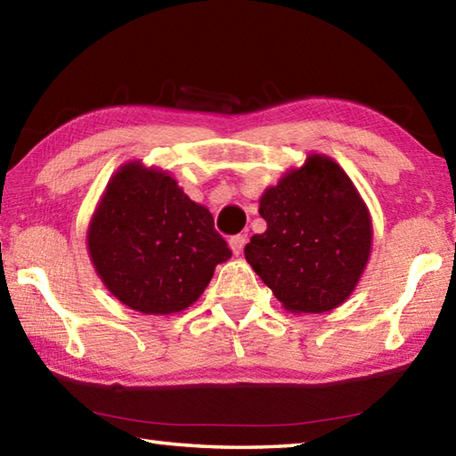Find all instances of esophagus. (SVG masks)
Masks as SVG:
<instances>
[{"label": "esophagus", "instance_id": "obj_1", "mask_svg": "<svg viewBox=\"0 0 456 456\" xmlns=\"http://www.w3.org/2000/svg\"><path fill=\"white\" fill-rule=\"evenodd\" d=\"M245 243H247L245 235H235V237H231V239H229V245H231V249H233L235 256H241Z\"/></svg>", "mask_w": 456, "mask_h": 456}]
</instances>
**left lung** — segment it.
<instances>
[{
	"label": "left lung",
	"mask_w": 456,
	"mask_h": 456,
	"mask_svg": "<svg viewBox=\"0 0 456 456\" xmlns=\"http://www.w3.org/2000/svg\"><path fill=\"white\" fill-rule=\"evenodd\" d=\"M265 233L245 259L285 310L323 314L344 304L372 247V221L350 176L326 154H310L259 199Z\"/></svg>",
	"instance_id": "8db88e82"
}]
</instances>
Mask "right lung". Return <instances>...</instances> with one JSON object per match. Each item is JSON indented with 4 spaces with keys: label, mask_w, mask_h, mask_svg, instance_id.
Here are the masks:
<instances>
[{
    "label": "right lung",
    "mask_w": 456,
    "mask_h": 456,
    "mask_svg": "<svg viewBox=\"0 0 456 456\" xmlns=\"http://www.w3.org/2000/svg\"><path fill=\"white\" fill-rule=\"evenodd\" d=\"M88 251L100 280L122 304L167 315L195 304L215 267L231 257L213 215L171 175L120 167L92 215Z\"/></svg>",
    "instance_id": "right-lung-1"
}]
</instances>
